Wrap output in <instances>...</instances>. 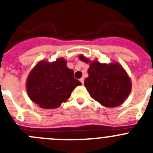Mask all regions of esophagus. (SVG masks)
<instances>
[{"label": "esophagus", "instance_id": "34e87169", "mask_svg": "<svg viewBox=\"0 0 153 153\" xmlns=\"http://www.w3.org/2000/svg\"><path fill=\"white\" fill-rule=\"evenodd\" d=\"M79 81H80V82H81L82 85L84 84V79H83V78H81V79H79Z\"/></svg>", "mask_w": 153, "mask_h": 153}]
</instances>
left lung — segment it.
Listing matches in <instances>:
<instances>
[{
  "label": "left lung",
  "instance_id": "1",
  "mask_svg": "<svg viewBox=\"0 0 153 153\" xmlns=\"http://www.w3.org/2000/svg\"><path fill=\"white\" fill-rule=\"evenodd\" d=\"M79 60L90 63L89 76L85 79L84 86L90 97L106 107H117L129 97L132 83L129 75L118 62L109 64L98 60L90 61L83 55Z\"/></svg>",
  "mask_w": 153,
  "mask_h": 153
}]
</instances>
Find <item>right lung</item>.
Masks as SVG:
<instances>
[{
	"label": "right lung",
	"mask_w": 153,
	"mask_h": 153,
	"mask_svg": "<svg viewBox=\"0 0 153 153\" xmlns=\"http://www.w3.org/2000/svg\"><path fill=\"white\" fill-rule=\"evenodd\" d=\"M81 83L67 67L64 58L56 61L40 60L30 72L26 82L29 98L43 109H55L67 102Z\"/></svg>",
	"instance_id": "right-lung-1"
}]
</instances>
